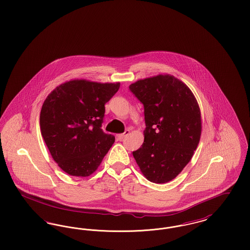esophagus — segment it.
I'll list each match as a JSON object with an SVG mask.
<instances>
[{
  "label": "esophagus",
  "instance_id": "obj_1",
  "mask_svg": "<svg viewBox=\"0 0 250 250\" xmlns=\"http://www.w3.org/2000/svg\"><path fill=\"white\" fill-rule=\"evenodd\" d=\"M130 131L129 130H125V133H123V134H119V135H117V139L119 140H123L128 134H129Z\"/></svg>",
  "mask_w": 250,
  "mask_h": 250
}]
</instances>
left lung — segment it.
Wrapping results in <instances>:
<instances>
[{
    "label": "left lung",
    "instance_id": "1",
    "mask_svg": "<svg viewBox=\"0 0 250 250\" xmlns=\"http://www.w3.org/2000/svg\"><path fill=\"white\" fill-rule=\"evenodd\" d=\"M144 105V142L133 151L143 176L157 184L174 180L190 162L199 144L202 120L191 90L170 74L130 84Z\"/></svg>",
    "mask_w": 250,
    "mask_h": 250
}]
</instances>
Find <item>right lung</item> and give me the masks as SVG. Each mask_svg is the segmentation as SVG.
Masks as SVG:
<instances>
[{"mask_svg": "<svg viewBox=\"0 0 250 250\" xmlns=\"http://www.w3.org/2000/svg\"><path fill=\"white\" fill-rule=\"evenodd\" d=\"M120 83L68 81L44 100L40 128L51 156L61 169L85 178L99 168L115 138L101 129L105 104Z\"/></svg>", "mask_w": 250, "mask_h": 250, "instance_id": "1", "label": "right lung"}]
</instances>
